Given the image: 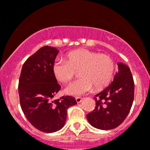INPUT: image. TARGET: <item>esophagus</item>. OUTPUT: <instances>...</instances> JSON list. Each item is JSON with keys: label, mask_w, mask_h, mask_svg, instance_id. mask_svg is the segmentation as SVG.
Segmentation results:
<instances>
[{"label": "esophagus", "mask_w": 150, "mask_h": 150, "mask_svg": "<svg viewBox=\"0 0 150 150\" xmlns=\"http://www.w3.org/2000/svg\"><path fill=\"white\" fill-rule=\"evenodd\" d=\"M83 98H79V97H78V98H76V102H77L78 104H79V103H81L82 100H83Z\"/></svg>", "instance_id": "1"}]
</instances>
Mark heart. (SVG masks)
Listing matches in <instances>:
<instances>
[{"label": "heart", "mask_w": 150, "mask_h": 150, "mask_svg": "<svg viewBox=\"0 0 150 150\" xmlns=\"http://www.w3.org/2000/svg\"><path fill=\"white\" fill-rule=\"evenodd\" d=\"M115 64L111 57L86 49H79L69 52L67 61L56 60L52 72L59 81L68 83L79 72L77 81L69 85L64 92L69 95L80 96L93 90H101L112 81Z\"/></svg>", "instance_id": "heart-1"}]
</instances>
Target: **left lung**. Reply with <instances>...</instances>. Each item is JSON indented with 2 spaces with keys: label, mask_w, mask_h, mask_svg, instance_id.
I'll use <instances>...</instances> for the list:
<instances>
[{
  "label": "left lung",
  "mask_w": 150,
  "mask_h": 150,
  "mask_svg": "<svg viewBox=\"0 0 150 150\" xmlns=\"http://www.w3.org/2000/svg\"><path fill=\"white\" fill-rule=\"evenodd\" d=\"M117 64L113 81L95 95V109L86 116L89 124L98 129L110 130L119 126L133 104L134 83L130 68L122 62Z\"/></svg>",
  "instance_id": "obj_1"
}]
</instances>
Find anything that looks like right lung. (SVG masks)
<instances>
[{"instance_id":"add662e5","label":"right lung","mask_w":150,"mask_h":150,"mask_svg":"<svg viewBox=\"0 0 150 150\" xmlns=\"http://www.w3.org/2000/svg\"><path fill=\"white\" fill-rule=\"evenodd\" d=\"M59 52L48 46L38 50L24 63L18 81L24 114L34 128L46 133L62 129L67 119V108L76 104L71 96L52 100L61 88L52 72Z\"/></svg>"}]
</instances>
